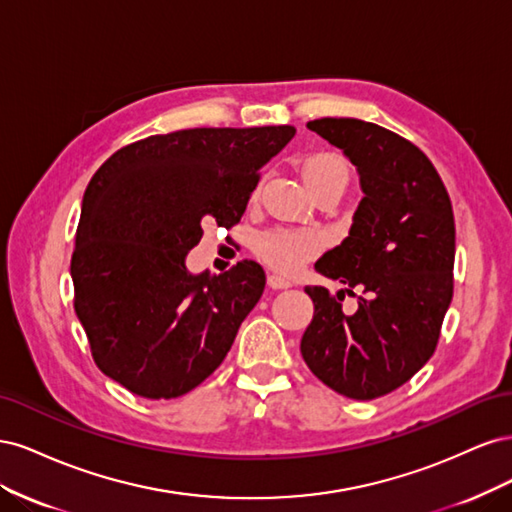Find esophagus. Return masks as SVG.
I'll list each match as a JSON object with an SVG mask.
<instances>
[{
    "instance_id": "obj_1",
    "label": "esophagus",
    "mask_w": 512,
    "mask_h": 512,
    "mask_svg": "<svg viewBox=\"0 0 512 512\" xmlns=\"http://www.w3.org/2000/svg\"><path fill=\"white\" fill-rule=\"evenodd\" d=\"M267 284H269V288H273V290H284V288H290V286H292L290 280H286V277H282V275H275V273H271V275L267 277Z\"/></svg>"
}]
</instances>
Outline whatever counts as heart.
Listing matches in <instances>:
<instances>
[{
  "mask_svg": "<svg viewBox=\"0 0 512 512\" xmlns=\"http://www.w3.org/2000/svg\"><path fill=\"white\" fill-rule=\"evenodd\" d=\"M303 179L309 192H316L329 185L348 183V164L335 151H316L301 164ZM324 250V237L318 230L309 228H275L260 235L256 241V254L277 273L292 275L297 273L307 260L316 258Z\"/></svg>",
  "mask_w": 512,
  "mask_h": 512,
  "instance_id": "b5f03b06",
  "label": "heart"
}]
</instances>
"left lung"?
<instances>
[{
    "mask_svg": "<svg viewBox=\"0 0 512 512\" xmlns=\"http://www.w3.org/2000/svg\"><path fill=\"white\" fill-rule=\"evenodd\" d=\"M307 128L344 149L365 196L350 235L316 262L346 288L337 297L305 288L314 318L301 354L329 389L369 401L399 389L436 352L455 286L453 205L438 170L404 136L352 117ZM346 293L360 299L354 313L341 307Z\"/></svg>",
    "mask_w": 512,
    "mask_h": 512,
    "instance_id": "left-lung-1",
    "label": "left lung"
}]
</instances>
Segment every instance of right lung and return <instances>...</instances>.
Segmentation results:
<instances>
[{"instance_id":"add662e5","label":"right lung","mask_w":512,"mask_h":512,"mask_svg":"<svg viewBox=\"0 0 512 512\" xmlns=\"http://www.w3.org/2000/svg\"><path fill=\"white\" fill-rule=\"evenodd\" d=\"M292 126L192 128L121 147L91 177L70 273L74 312L102 374L147 399L190 393L220 367L265 290L241 260L190 275L205 224H239L260 168Z\"/></svg>"}]
</instances>
